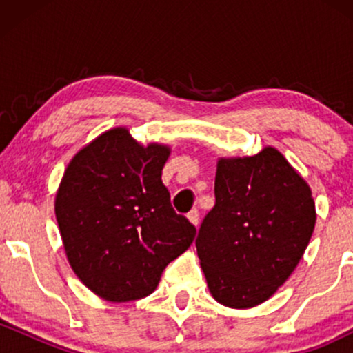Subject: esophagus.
Here are the masks:
<instances>
[{"instance_id": "esophagus-1", "label": "esophagus", "mask_w": 353, "mask_h": 353, "mask_svg": "<svg viewBox=\"0 0 353 353\" xmlns=\"http://www.w3.org/2000/svg\"><path fill=\"white\" fill-rule=\"evenodd\" d=\"M188 219L190 222H192L194 225L199 224V209H192L190 212L188 214Z\"/></svg>"}]
</instances>
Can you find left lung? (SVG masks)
<instances>
[{
    "label": "left lung",
    "instance_id": "left-lung-1",
    "mask_svg": "<svg viewBox=\"0 0 353 353\" xmlns=\"http://www.w3.org/2000/svg\"><path fill=\"white\" fill-rule=\"evenodd\" d=\"M216 205L202 221L197 255L222 305L265 302L294 272L315 228L307 182L274 148L217 163Z\"/></svg>",
    "mask_w": 353,
    "mask_h": 353
}]
</instances>
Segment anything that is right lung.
Segmentation results:
<instances>
[{
  "label": "right lung",
  "mask_w": 353,
  "mask_h": 353,
  "mask_svg": "<svg viewBox=\"0 0 353 353\" xmlns=\"http://www.w3.org/2000/svg\"><path fill=\"white\" fill-rule=\"evenodd\" d=\"M168 157L165 145L143 148L116 128L81 149L61 181L54 209L70 264L109 302L152 294L196 236L161 179Z\"/></svg>",
  "instance_id": "obj_1"
}]
</instances>
